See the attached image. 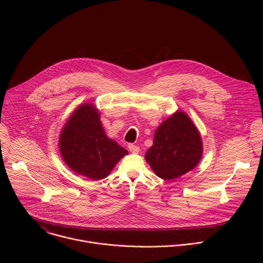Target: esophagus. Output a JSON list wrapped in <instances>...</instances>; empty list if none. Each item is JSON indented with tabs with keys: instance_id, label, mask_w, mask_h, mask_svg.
<instances>
[{
	"instance_id": "34e87169",
	"label": "esophagus",
	"mask_w": 263,
	"mask_h": 263,
	"mask_svg": "<svg viewBox=\"0 0 263 263\" xmlns=\"http://www.w3.org/2000/svg\"><path fill=\"white\" fill-rule=\"evenodd\" d=\"M129 151L131 152V153H133V154H138L139 153V146H137V145H135V144H129Z\"/></svg>"
}]
</instances>
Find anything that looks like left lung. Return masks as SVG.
Listing matches in <instances>:
<instances>
[{
  "instance_id": "obj_1",
  "label": "left lung",
  "mask_w": 263,
  "mask_h": 263,
  "mask_svg": "<svg viewBox=\"0 0 263 263\" xmlns=\"http://www.w3.org/2000/svg\"><path fill=\"white\" fill-rule=\"evenodd\" d=\"M203 155L202 137L184 111H176L155 131L144 158L156 176L174 180L193 171Z\"/></svg>"
}]
</instances>
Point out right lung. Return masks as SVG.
Returning a JSON list of instances; mask_svg holds the SVG:
<instances>
[{
	"label": "right lung",
	"instance_id": "right-lung-1",
	"mask_svg": "<svg viewBox=\"0 0 263 263\" xmlns=\"http://www.w3.org/2000/svg\"><path fill=\"white\" fill-rule=\"evenodd\" d=\"M63 161L77 175L90 180L106 178L128 151L109 138L93 103L81 104L64 124L59 135Z\"/></svg>",
	"mask_w": 263,
	"mask_h": 263
}]
</instances>
